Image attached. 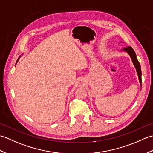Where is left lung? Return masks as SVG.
Wrapping results in <instances>:
<instances>
[{
  "label": "left lung",
  "instance_id": "obj_1",
  "mask_svg": "<svg viewBox=\"0 0 153 153\" xmlns=\"http://www.w3.org/2000/svg\"><path fill=\"white\" fill-rule=\"evenodd\" d=\"M123 51L126 52V53H128L129 55V56H130V57L131 58V60L133 62V64H134V66H135V69H136V71H137L139 82H140L141 86L142 82H141V66H140V64H139V61L137 60V56H136V54L135 53L134 50L133 49V48L131 47H126V48H123Z\"/></svg>",
  "mask_w": 153,
  "mask_h": 153
}]
</instances>
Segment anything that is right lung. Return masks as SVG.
Here are the masks:
<instances>
[{"label": "right lung", "instance_id": "right-lung-1", "mask_svg": "<svg viewBox=\"0 0 153 153\" xmlns=\"http://www.w3.org/2000/svg\"><path fill=\"white\" fill-rule=\"evenodd\" d=\"M19 57H20V56H19ZM19 58H18V60H17V62H18V60H19ZM17 62H16V63H17Z\"/></svg>", "mask_w": 153, "mask_h": 153}]
</instances>
